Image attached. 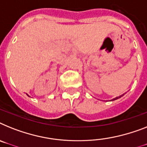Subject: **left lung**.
Masks as SVG:
<instances>
[{"label":"left lung","instance_id":"1","mask_svg":"<svg viewBox=\"0 0 147 147\" xmlns=\"http://www.w3.org/2000/svg\"><path fill=\"white\" fill-rule=\"evenodd\" d=\"M122 96H123V95H122ZM122 96H118V97H116V98H113V99H112V101H113V100H116V99H117V98H120V97H121Z\"/></svg>","mask_w":147,"mask_h":147}]
</instances>
